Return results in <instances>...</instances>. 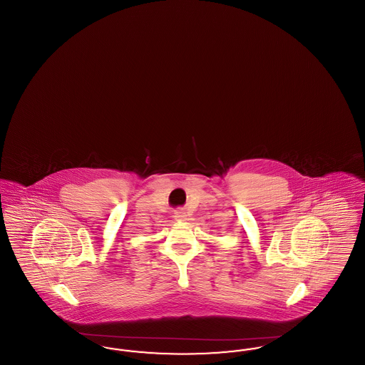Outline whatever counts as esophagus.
Listing matches in <instances>:
<instances>
[{"instance_id":"obj_1","label":"esophagus","mask_w":365,"mask_h":365,"mask_svg":"<svg viewBox=\"0 0 365 365\" xmlns=\"http://www.w3.org/2000/svg\"><path fill=\"white\" fill-rule=\"evenodd\" d=\"M185 210L183 209H178V210H175L174 217L176 220H182V219H185Z\"/></svg>"}]
</instances>
